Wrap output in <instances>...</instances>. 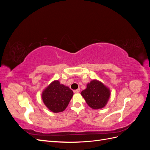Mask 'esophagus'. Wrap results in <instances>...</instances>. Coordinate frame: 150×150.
Listing matches in <instances>:
<instances>
[{
	"label": "esophagus",
	"instance_id": "34e87169",
	"mask_svg": "<svg viewBox=\"0 0 150 150\" xmlns=\"http://www.w3.org/2000/svg\"><path fill=\"white\" fill-rule=\"evenodd\" d=\"M79 91H80V89H78L74 90V93H79Z\"/></svg>",
	"mask_w": 150,
	"mask_h": 150
}]
</instances>
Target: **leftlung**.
Listing matches in <instances>:
<instances>
[{
	"label": "left lung",
	"mask_w": 150,
	"mask_h": 150,
	"mask_svg": "<svg viewBox=\"0 0 150 150\" xmlns=\"http://www.w3.org/2000/svg\"><path fill=\"white\" fill-rule=\"evenodd\" d=\"M81 94L88 105L93 110H99L106 106L110 98V89L102 82L93 79L87 84Z\"/></svg>",
	"instance_id": "left-lung-1"
}]
</instances>
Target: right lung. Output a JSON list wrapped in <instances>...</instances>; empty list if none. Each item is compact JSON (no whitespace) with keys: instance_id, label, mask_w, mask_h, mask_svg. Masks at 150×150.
<instances>
[{"instance_id":"1","label":"right lung","mask_w":150,"mask_h":150,"mask_svg":"<svg viewBox=\"0 0 150 150\" xmlns=\"http://www.w3.org/2000/svg\"><path fill=\"white\" fill-rule=\"evenodd\" d=\"M72 91L58 80L53 81L42 93V99L49 110L57 113L66 110L73 96Z\"/></svg>"}]
</instances>
